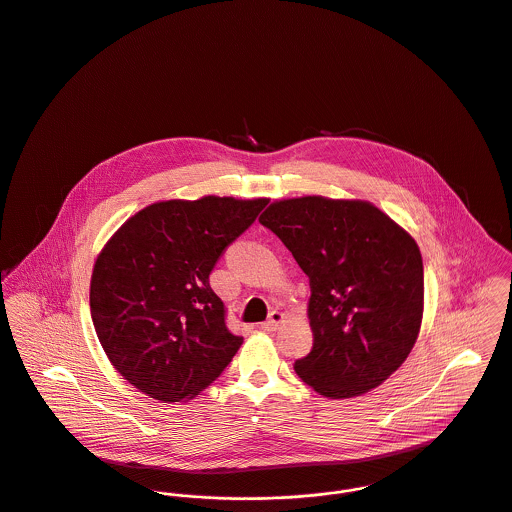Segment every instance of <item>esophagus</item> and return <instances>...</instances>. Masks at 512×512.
<instances>
[{
  "mask_svg": "<svg viewBox=\"0 0 512 512\" xmlns=\"http://www.w3.org/2000/svg\"><path fill=\"white\" fill-rule=\"evenodd\" d=\"M284 322V314L283 312H279V310H275V312H271V318L263 324V330L265 332H277L279 328H281V324Z\"/></svg>",
  "mask_w": 512,
  "mask_h": 512,
  "instance_id": "obj_1",
  "label": "esophagus"
}]
</instances>
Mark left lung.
I'll list each match as a JSON object with an SVG mask.
<instances>
[{
    "label": "left lung",
    "instance_id": "1",
    "mask_svg": "<svg viewBox=\"0 0 512 512\" xmlns=\"http://www.w3.org/2000/svg\"><path fill=\"white\" fill-rule=\"evenodd\" d=\"M310 279L312 351L296 375L326 398L385 383L418 340L424 267L414 237L367 200L298 196L259 218Z\"/></svg>",
    "mask_w": 512,
    "mask_h": 512
}]
</instances>
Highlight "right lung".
Returning a JSON list of instances; mask_svg holds the SVG:
<instances>
[{
  "instance_id": "add662e5",
  "label": "right lung",
  "mask_w": 512,
  "mask_h": 512,
  "mask_svg": "<svg viewBox=\"0 0 512 512\" xmlns=\"http://www.w3.org/2000/svg\"><path fill=\"white\" fill-rule=\"evenodd\" d=\"M267 198L161 200L106 241L90 281L92 322L115 371L147 397L182 402L216 381L243 338L226 328L210 273Z\"/></svg>"
}]
</instances>
